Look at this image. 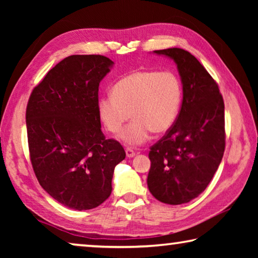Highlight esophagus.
Here are the masks:
<instances>
[{
	"label": "esophagus",
	"instance_id": "esophagus-1",
	"mask_svg": "<svg viewBox=\"0 0 258 258\" xmlns=\"http://www.w3.org/2000/svg\"><path fill=\"white\" fill-rule=\"evenodd\" d=\"M125 152H126V156H127L128 158H132V157H134L135 155H137V154H135V151L131 149V148H126Z\"/></svg>",
	"mask_w": 258,
	"mask_h": 258
}]
</instances>
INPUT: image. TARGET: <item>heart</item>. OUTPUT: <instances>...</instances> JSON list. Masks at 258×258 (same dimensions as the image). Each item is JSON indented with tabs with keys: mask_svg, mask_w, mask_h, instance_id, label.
<instances>
[{
	"mask_svg": "<svg viewBox=\"0 0 258 258\" xmlns=\"http://www.w3.org/2000/svg\"><path fill=\"white\" fill-rule=\"evenodd\" d=\"M111 93L99 99L100 118L108 131L118 133L132 113L133 121L118 138L128 146H140L152 132L164 134L175 123L183 90L172 72L137 71L117 81Z\"/></svg>",
	"mask_w": 258,
	"mask_h": 258,
	"instance_id": "obj_1",
	"label": "heart"
}]
</instances>
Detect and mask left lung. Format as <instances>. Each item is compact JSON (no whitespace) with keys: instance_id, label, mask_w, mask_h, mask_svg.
I'll use <instances>...</instances> for the list:
<instances>
[{"instance_id":"8db88e82","label":"left lung","mask_w":258,"mask_h":258,"mask_svg":"<svg viewBox=\"0 0 258 258\" xmlns=\"http://www.w3.org/2000/svg\"><path fill=\"white\" fill-rule=\"evenodd\" d=\"M154 53L176 63L183 100L175 123L151 147L147 183L157 200L181 205L206 189L223 158L224 101L216 82L190 52L173 47Z\"/></svg>"}]
</instances>
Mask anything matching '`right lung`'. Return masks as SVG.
<instances>
[{
    "instance_id": "right-lung-1",
    "label": "right lung",
    "mask_w": 258,
    "mask_h": 258,
    "mask_svg": "<svg viewBox=\"0 0 258 258\" xmlns=\"http://www.w3.org/2000/svg\"><path fill=\"white\" fill-rule=\"evenodd\" d=\"M112 66L103 55L67 56L33 90L26 110L35 175L52 198L77 211L106 202L126 156L104 137L98 111L99 84Z\"/></svg>"
}]
</instances>
